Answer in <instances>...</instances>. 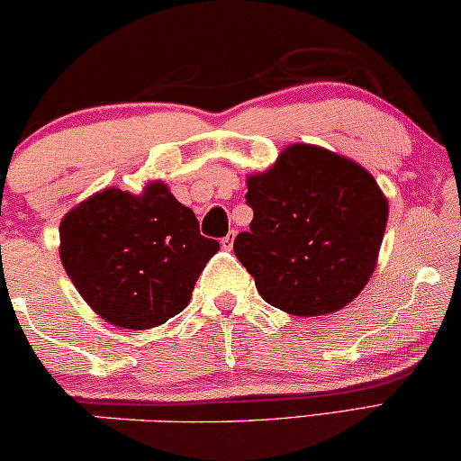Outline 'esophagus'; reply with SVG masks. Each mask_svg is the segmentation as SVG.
Returning <instances> with one entry per match:
<instances>
[{"label": "esophagus", "mask_w": 461, "mask_h": 461, "mask_svg": "<svg viewBox=\"0 0 461 461\" xmlns=\"http://www.w3.org/2000/svg\"><path fill=\"white\" fill-rule=\"evenodd\" d=\"M233 238H236V230H231L228 236L225 238H221V249H225V250H231V246H233Z\"/></svg>", "instance_id": "1"}]
</instances>
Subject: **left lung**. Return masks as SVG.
I'll return each instance as SVG.
<instances>
[{"label":"left lung","instance_id":"left-lung-1","mask_svg":"<svg viewBox=\"0 0 461 461\" xmlns=\"http://www.w3.org/2000/svg\"><path fill=\"white\" fill-rule=\"evenodd\" d=\"M254 217L233 252L265 302L296 317L349 304L375 271L387 198L358 163L292 144L269 171L249 177Z\"/></svg>","mask_w":461,"mask_h":461}]
</instances>
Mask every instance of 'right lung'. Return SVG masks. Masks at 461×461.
I'll return each mask as SVG.
<instances>
[{
	"instance_id": "right-lung-1",
	"label": "right lung",
	"mask_w": 461,
	"mask_h": 461,
	"mask_svg": "<svg viewBox=\"0 0 461 461\" xmlns=\"http://www.w3.org/2000/svg\"><path fill=\"white\" fill-rule=\"evenodd\" d=\"M61 265L86 304L115 327L163 325L188 306L219 250L161 182L140 196L107 188L59 223Z\"/></svg>"
}]
</instances>
